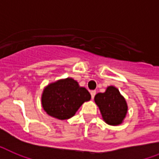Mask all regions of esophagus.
<instances>
[{"mask_svg": "<svg viewBox=\"0 0 159 159\" xmlns=\"http://www.w3.org/2000/svg\"><path fill=\"white\" fill-rule=\"evenodd\" d=\"M95 93H96V91H95V90L90 91V94H91V97H92V99H93V98H94V95H95Z\"/></svg>", "mask_w": 159, "mask_h": 159, "instance_id": "obj_1", "label": "esophagus"}]
</instances>
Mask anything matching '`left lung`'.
Segmentation results:
<instances>
[{"instance_id": "8db88e82", "label": "left lung", "mask_w": 159, "mask_h": 159, "mask_svg": "<svg viewBox=\"0 0 159 159\" xmlns=\"http://www.w3.org/2000/svg\"><path fill=\"white\" fill-rule=\"evenodd\" d=\"M94 102L106 124L117 126L124 122L128 112V104L116 87L108 86L105 92L98 93L94 96Z\"/></svg>"}]
</instances>
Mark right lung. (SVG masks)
<instances>
[{
    "label": "right lung",
    "instance_id": "add662e5",
    "mask_svg": "<svg viewBox=\"0 0 159 159\" xmlns=\"http://www.w3.org/2000/svg\"><path fill=\"white\" fill-rule=\"evenodd\" d=\"M91 95L84 87L72 78L61 79L45 86L41 95L43 109L50 116L60 119H70Z\"/></svg>",
    "mask_w": 159,
    "mask_h": 159
}]
</instances>
